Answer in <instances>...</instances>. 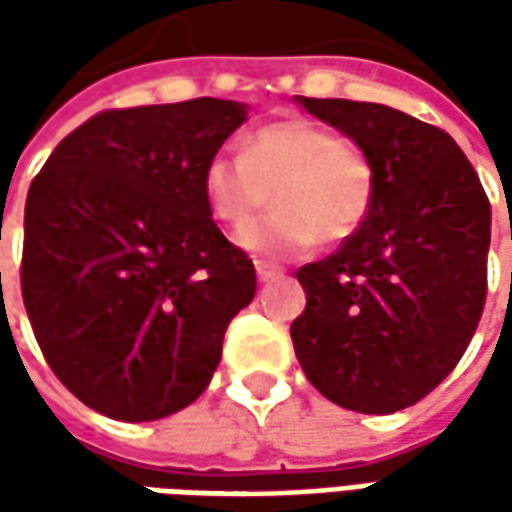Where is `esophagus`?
Returning <instances> with one entry per match:
<instances>
[{
    "mask_svg": "<svg viewBox=\"0 0 512 512\" xmlns=\"http://www.w3.org/2000/svg\"><path fill=\"white\" fill-rule=\"evenodd\" d=\"M256 276H259V282H270V279H279V276H282V267L270 265V262H256Z\"/></svg>",
    "mask_w": 512,
    "mask_h": 512,
    "instance_id": "esophagus-1",
    "label": "esophagus"
}]
</instances>
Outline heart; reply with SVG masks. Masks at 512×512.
<instances>
[{
    "label": "heart",
    "mask_w": 512,
    "mask_h": 512,
    "mask_svg": "<svg viewBox=\"0 0 512 512\" xmlns=\"http://www.w3.org/2000/svg\"><path fill=\"white\" fill-rule=\"evenodd\" d=\"M210 213L241 230L274 193L277 213L239 233L259 256H296L322 242L350 239L370 216L376 170L362 148L310 119L253 130L242 156L216 153L202 170Z\"/></svg>",
    "instance_id": "1"
}]
</instances>
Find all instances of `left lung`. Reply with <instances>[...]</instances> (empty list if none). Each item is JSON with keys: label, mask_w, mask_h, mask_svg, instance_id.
<instances>
[{"label": "left lung", "mask_w": 512, "mask_h": 512, "mask_svg": "<svg viewBox=\"0 0 512 512\" xmlns=\"http://www.w3.org/2000/svg\"><path fill=\"white\" fill-rule=\"evenodd\" d=\"M299 102L367 153L376 196L333 256L296 270L307 293L290 325L296 359L333 404L396 413L450 376L479 327L490 202L442 128L373 102Z\"/></svg>", "instance_id": "obj_1"}]
</instances>
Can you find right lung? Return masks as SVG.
Instances as JSON below:
<instances>
[{
    "label": "right lung",
    "instance_id": "right-lung-1",
    "mask_svg": "<svg viewBox=\"0 0 512 512\" xmlns=\"http://www.w3.org/2000/svg\"><path fill=\"white\" fill-rule=\"evenodd\" d=\"M245 105L187 99L102 110L30 182L22 299L45 362L119 422L196 402L256 270L205 202L202 170Z\"/></svg>",
    "mask_w": 512,
    "mask_h": 512
}]
</instances>
